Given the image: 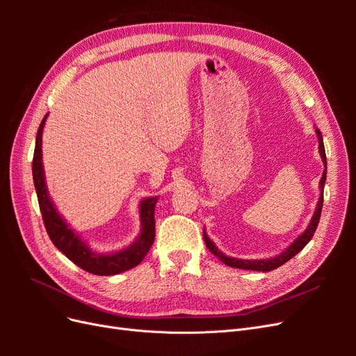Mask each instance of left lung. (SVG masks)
Wrapping results in <instances>:
<instances>
[{"mask_svg":"<svg viewBox=\"0 0 356 356\" xmlns=\"http://www.w3.org/2000/svg\"><path fill=\"white\" fill-rule=\"evenodd\" d=\"M316 135H318V141H319V154L322 157V161H324V174H322V178L319 181V188H321V196L316 204V211L314 213V217H312L307 229L301 233L298 238L291 243L284 252H281L276 257L272 258H266V260H241V258H233V257H227L225 254H222L217 246L213 245V242L208 238L207 232H203V239L204 243H207L208 250L213 254L217 255L220 260L227 264L230 267H236V268H243V270H255V272H270L277 268L279 266L285 264L288 260H291L296 254H298L303 248L309 243V241L314 238V233L318 227V222L321 218V211H322V203H324V184H325V179H327V157H325V148H324V141H322V135L319 132V129H316Z\"/></svg>","mask_w":356,"mask_h":356,"instance_id":"1","label":"left lung"}]
</instances>
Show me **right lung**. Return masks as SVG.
<instances>
[{
    "instance_id": "add662e5",
    "label": "right lung",
    "mask_w": 356,
    "mask_h": 356,
    "mask_svg": "<svg viewBox=\"0 0 356 356\" xmlns=\"http://www.w3.org/2000/svg\"><path fill=\"white\" fill-rule=\"evenodd\" d=\"M46 117L42 118L34 149V160H32V177H34V186L38 197L40 211L44 221V227L50 241L58 250L65 254L70 260L81 267L83 270L98 275V276H111L129 270L141 263L147 252L152 248L156 236V221H154V208L157 203V197H147L139 203V218H141V233L134 243L129 245L122 251L111 254L95 252L86 245V242L75 233L67 221L60 217L53 204L46 186L44 169H42V154H41V135L42 127H44Z\"/></svg>"
}]
</instances>
